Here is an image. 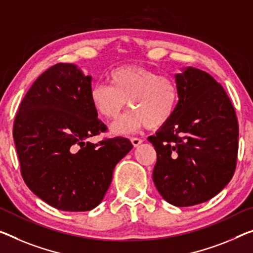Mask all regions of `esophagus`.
<instances>
[{
	"label": "esophagus",
	"instance_id": "obj_1",
	"mask_svg": "<svg viewBox=\"0 0 253 253\" xmlns=\"http://www.w3.org/2000/svg\"><path fill=\"white\" fill-rule=\"evenodd\" d=\"M131 140V142H132V145H133L134 147H138L140 143L142 142V140L140 139V138H131L130 139Z\"/></svg>",
	"mask_w": 253,
	"mask_h": 253
}]
</instances>
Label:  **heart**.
<instances>
[{"mask_svg": "<svg viewBox=\"0 0 253 253\" xmlns=\"http://www.w3.org/2000/svg\"><path fill=\"white\" fill-rule=\"evenodd\" d=\"M108 83L110 86L94 84L89 99L96 113L105 120L119 118L127 102L132 110L112 126L115 134L130 133L145 126L158 129L169 123L177 110L180 88L170 76L126 65L111 71Z\"/></svg>", "mask_w": 253, "mask_h": 253, "instance_id": "obj_1", "label": "heart"}]
</instances>
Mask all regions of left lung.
Wrapping results in <instances>:
<instances>
[{
	"label": "left lung",
	"mask_w": 253,
	"mask_h": 253,
	"mask_svg": "<svg viewBox=\"0 0 253 253\" xmlns=\"http://www.w3.org/2000/svg\"><path fill=\"white\" fill-rule=\"evenodd\" d=\"M180 102L148 137L157 153L153 180L167 203L189 207L218 194L235 172L239 123L224 88L203 70L176 73Z\"/></svg>",
	"instance_id": "1"
}]
</instances>
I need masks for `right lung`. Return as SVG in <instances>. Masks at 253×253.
<instances>
[{
	"label": "right lung",
	"mask_w": 253,
	"mask_h": 253,
	"mask_svg": "<svg viewBox=\"0 0 253 253\" xmlns=\"http://www.w3.org/2000/svg\"><path fill=\"white\" fill-rule=\"evenodd\" d=\"M91 77L59 63L37 78L19 106L13 139L27 186L52 207L88 211L102 203L127 138L88 139L106 131L89 99Z\"/></svg>",
	"instance_id": "1"
}]
</instances>
